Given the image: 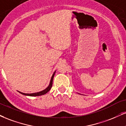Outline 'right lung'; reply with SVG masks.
<instances>
[{"label": "right lung", "mask_w": 126, "mask_h": 126, "mask_svg": "<svg viewBox=\"0 0 126 126\" xmlns=\"http://www.w3.org/2000/svg\"><path fill=\"white\" fill-rule=\"evenodd\" d=\"M55 73H56V71L54 72V73L53 74L52 76H51L50 81V83H49V85H48V87L46 88L45 90L41 91V92H37V93H22V92H19V91H18V92H19L20 93L22 94L25 95V96H42V95L45 94L47 93L48 91L50 90L51 87H52L53 80V78H54V74H55Z\"/></svg>", "instance_id": "right-lung-1"}]
</instances>
